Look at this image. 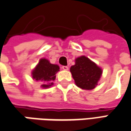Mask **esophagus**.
<instances>
[{"instance_id": "34e87169", "label": "esophagus", "mask_w": 131, "mask_h": 131, "mask_svg": "<svg viewBox=\"0 0 131 131\" xmlns=\"http://www.w3.org/2000/svg\"><path fill=\"white\" fill-rule=\"evenodd\" d=\"M62 68H63V70H68V66H62Z\"/></svg>"}]
</instances>
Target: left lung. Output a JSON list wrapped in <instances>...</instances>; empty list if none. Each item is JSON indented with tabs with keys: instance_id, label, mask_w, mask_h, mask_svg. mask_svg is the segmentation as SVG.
<instances>
[{
	"instance_id": "left-lung-1",
	"label": "left lung",
	"mask_w": 131,
	"mask_h": 131,
	"mask_svg": "<svg viewBox=\"0 0 131 131\" xmlns=\"http://www.w3.org/2000/svg\"><path fill=\"white\" fill-rule=\"evenodd\" d=\"M70 72L76 85L83 90H92L97 85L102 70L94 62L84 56L75 59Z\"/></svg>"
}]
</instances>
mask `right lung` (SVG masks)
Instances as JSON below:
<instances>
[{"label":"right lung","mask_w":131,"mask_h":131,"mask_svg":"<svg viewBox=\"0 0 131 131\" xmlns=\"http://www.w3.org/2000/svg\"><path fill=\"white\" fill-rule=\"evenodd\" d=\"M59 71V66L51 64L45 58L41 59L39 64L32 71V78L41 83V87L47 88L53 85L56 74Z\"/></svg>","instance_id":"add662e5"}]
</instances>
